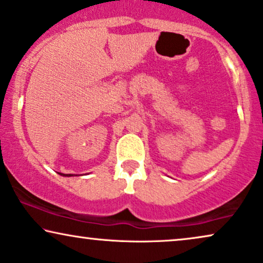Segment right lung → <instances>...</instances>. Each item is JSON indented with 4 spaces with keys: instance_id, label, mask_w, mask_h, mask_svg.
I'll use <instances>...</instances> for the list:
<instances>
[{
    "instance_id": "1",
    "label": "right lung",
    "mask_w": 263,
    "mask_h": 263,
    "mask_svg": "<svg viewBox=\"0 0 263 263\" xmlns=\"http://www.w3.org/2000/svg\"><path fill=\"white\" fill-rule=\"evenodd\" d=\"M60 175H63V176H73L72 174H60Z\"/></svg>"
}]
</instances>
